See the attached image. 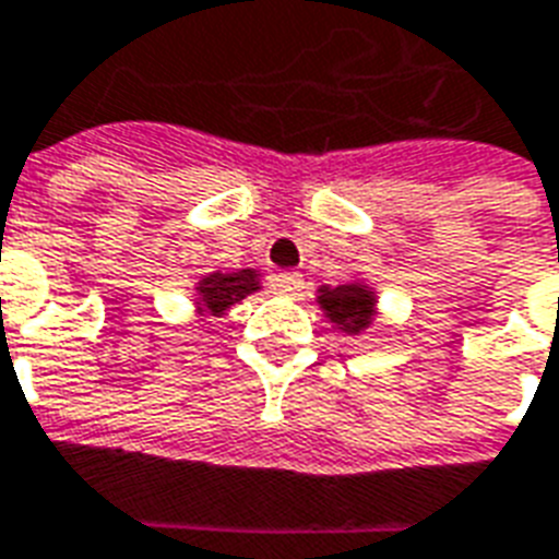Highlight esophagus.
Segmentation results:
<instances>
[{"mask_svg":"<svg viewBox=\"0 0 559 559\" xmlns=\"http://www.w3.org/2000/svg\"><path fill=\"white\" fill-rule=\"evenodd\" d=\"M275 284H278L281 293H287V296H296L298 289L305 287V278H301L298 272H281L278 278H275Z\"/></svg>","mask_w":559,"mask_h":559,"instance_id":"1","label":"esophagus"}]
</instances>
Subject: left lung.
I'll return each instance as SVG.
<instances>
[{"label":"left lung","mask_w":559,"mask_h":559,"mask_svg":"<svg viewBox=\"0 0 559 559\" xmlns=\"http://www.w3.org/2000/svg\"><path fill=\"white\" fill-rule=\"evenodd\" d=\"M319 305L325 308L328 319L343 331H364L372 322V293L360 284H343V287L319 289Z\"/></svg>","instance_id":"obj_1"}]
</instances>
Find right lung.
Instances as JSON below:
<instances>
[{
  "mask_svg": "<svg viewBox=\"0 0 559 559\" xmlns=\"http://www.w3.org/2000/svg\"><path fill=\"white\" fill-rule=\"evenodd\" d=\"M199 298H202L204 310L216 317V313H223L228 310V305L234 301H242V298L249 296L258 289V275L251 270L242 272H213L207 278L199 281Z\"/></svg>",
  "mask_w": 559,
  "mask_h": 559,
  "instance_id": "obj_1",
  "label": "right lung"
}]
</instances>
